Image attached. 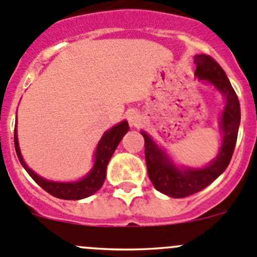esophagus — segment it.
<instances>
[{
    "instance_id": "34e87169",
    "label": "esophagus",
    "mask_w": 257,
    "mask_h": 257,
    "mask_svg": "<svg viewBox=\"0 0 257 257\" xmlns=\"http://www.w3.org/2000/svg\"><path fill=\"white\" fill-rule=\"evenodd\" d=\"M126 117H127V121H128V123H130L131 127H138L139 124L141 123V121H143V118H141V114L139 113L138 111H135V109H131V111L127 112Z\"/></svg>"
}]
</instances>
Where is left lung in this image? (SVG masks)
<instances>
[{"instance_id": "8db88e82", "label": "left lung", "mask_w": 257, "mask_h": 257, "mask_svg": "<svg viewBox=\"0 0 257 257\" xmlns=\"http://www.w3.org/2000/svg\"><path fill=\"white\" fill-rule=\"evenodd\" d=\"M194 64L197 65L195 77L213 85L224 98V107L219 118L222 144L216 158L202 168L178 167L148 133L141 131L145 139L149 178L156 190L172 198H184L200 192L226 170L236 146L240 127V102L221 65L206 54L195 55Z\"/></svg>"}]
</instances>
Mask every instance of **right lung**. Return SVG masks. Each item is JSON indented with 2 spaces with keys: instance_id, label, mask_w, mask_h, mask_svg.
<instances>
[{
  "instance_id": "obj_1",
  "label": "right lung",
  "mask_w": 257,
  "mask_h": 257,
  "mask_svg": "<svg viewBox=\"0 0 257 257\" xmlns=\"http://www.w3.org/2000/svg\"><path fill=\"white\" fill-rule=\"evenodd\" d=\"M16 126L17 123L15 124V149H16L17 158L20 160L21 165L25 168L29 175L44 190H46L49 194L60 198V199L67 200H78L89 197V195L94 194L103 185L104 179H106L107 165H108L109 159L113 155L114 150L118 146V144L121 143L122 138L126 135V133L130 128L128 122L122 121L119 123L114 124L112 128H109V130H107L103 134V136L101 138V140H99L98 145L96 148L93 167L89 170V173L85 177H83L82 179L75 180V182H53V180H48L45 178L38 175L34 170H31L26 165L25 160H24L23 155H21L20 146H19Z\"/></svg>"
}]
</instances>
